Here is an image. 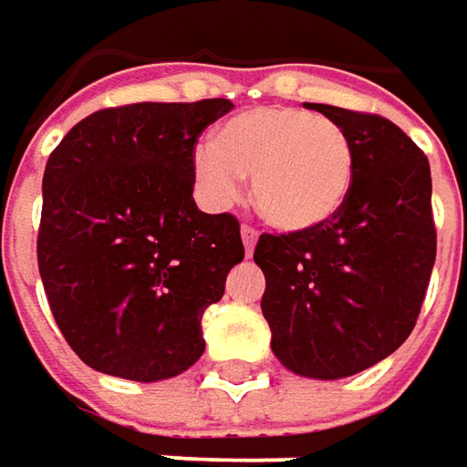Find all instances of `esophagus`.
Masks as SVG:
<instances>
[{"label":"esophagus","mask_w":467,"mask_h":467,"mask_svg":"<svg viewBox=\"0 0 467 467\" xmlns=\"http://www.w3.org/2000/svg\"><path fill=\"white\" fill-rule=\"evenodd\" d=\"M240 234H243V245H245V254L251 256V254H254V248H256V240H259V233H256L254 227L243 224V230H240Z\"/></svg>","instance_id":"1"}]
</instances>
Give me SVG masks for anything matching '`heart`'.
<instances>
[{
	"label": "heart",
	"instance_id": "obj_1",
	"mask_svg": "<svg viewBox=\"0 0 467 467\" xmlns=\"http://www.w3.org/2000/svg\"><path fill=\"white\" fill-rule=\"evenodd\" d=\"M192 173L211 205H227L251 176V202L277 233H313L334 222L356 182L348 133L313 111L256 107L227 119L216 144H200Z\"/></svg>",
	"mask_w": 467,
	"mask_h": 467
}]
</instances>
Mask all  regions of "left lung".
Wrapping results in <instances>:
<instances>
[{
    "instance_id": "obj_1",
    "label": "left lung",
    "mask_w": 467,
    "mask_h": 467,
    "mask_svg": "<svg viewBox=\"0 0 467 467\" xmlns=\"http://www.w3.org/2000/svg\"><path fill=\"white\" fill-rule=\"evenodd\" d=\"M307 109L353 144L350 200L313 233L262 234L254 262L277 360L299 377L342 379L396 353L417 323L436 262L431 165L379 114Z\"/></svg>"
}]
</instances>
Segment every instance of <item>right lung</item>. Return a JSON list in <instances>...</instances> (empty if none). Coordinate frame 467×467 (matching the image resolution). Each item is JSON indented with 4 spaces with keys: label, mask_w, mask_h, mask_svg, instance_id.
Here are the masks:
<instances>
[{
    "label": "right lung",
    "mask_w": 467,
    "mask_h": 467,
    "mask_svg": "<svg viewBox=\"0 0 467 467\" xmlns=\"http://www.w3.org/2000/svg\"><path fill=\"white\" fill-rule=\"evenodd\" d=\"M230 109L227 99L101 109L53 149L36 262L53 318L90 368L157 382L202 356V313L245 248L233 213L197 208L192 154Z\"/></svg>",
    "instance_id": "add662e5"
}]
</instances>
